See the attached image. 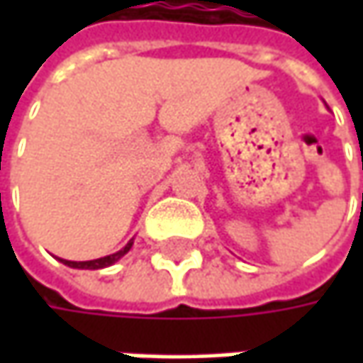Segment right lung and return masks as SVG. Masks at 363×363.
Returning <instances> with one entry per match:
<instances>
[{
    "label": "right lung",
    "instance_id": "1",
    "mask_svg": "<svg viewBox=\"0 0 363 363\" xmlns=\"http://www.w3.org/2000/svg\"><path fill=\"white\" fill-rule=\"evenodd\" d=\"M133 246V240L123 250L119 252H115V255H108V257L103 258H96V260H82V262H77V260H62L64 264H68V267H72V269H105V267H111L113 262H117L121 257H125L127 252H129V248Z\"/></svg>",
    "mask_w": 363,
    "mask_h": 363
}]
</instances>
